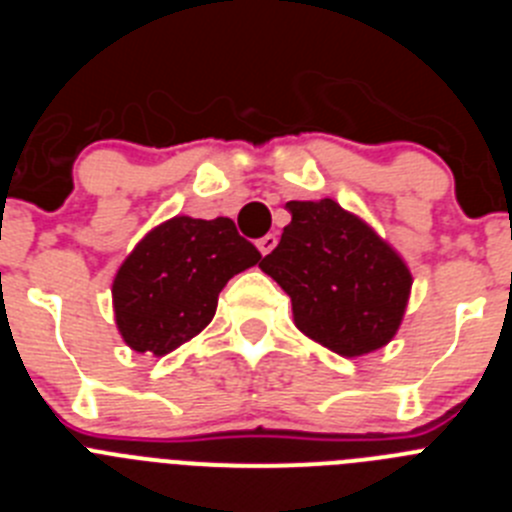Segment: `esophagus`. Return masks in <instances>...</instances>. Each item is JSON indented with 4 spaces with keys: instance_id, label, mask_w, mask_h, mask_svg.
Returning <instances> with one entry per match:
<instances>
[{
    "instance_id": "obj_1",
    "label": "esophagus",
    "mask_w": 512,
    "mask_h": 512,
    "mask_svg": "<svg viewBox=\"0 0 512 512\" xmlns=\"http://www.w3.org/2000/svg\"><path fill=\"white\" fill-rule=\"evenodd\" d=\"M274 246H277V235L274 233H269V235H264V238H259V251L264 253H271L274 251Z\"/></svg>"
}]
</instances>
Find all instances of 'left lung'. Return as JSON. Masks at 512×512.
Listing matches in <instances>:
<instances>
[{
  "mask_svg": "<svg viewBox=\"0 0 512 512\" xmlns=\"http://www.w3.org/2000/svg\"><path fill=\"white\" fill-rule=\"evenodd\" d=\"M292 223L261 261L292 300L295 325L341 356L395 338L413 277L400 253L338 202H287Z\"/></svg>",
  "mask_w": 512,
  "mask_h": 512,
  "instance_id": "1",
  "label": "left lung"
}]
</instances>
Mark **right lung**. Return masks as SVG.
Returning <instances> with one entry per match:
<instances>
[{"label": "right lung", "instance_id": "obj_1", "mask_svg": "<svg viewBox=\"0 0 512 512\" xmlns=\"http://www.w3.org/2000/svg\"><path fill=\"white\" fill-rule=\"evenodd\" d=\"M259 261L261 253L230 217H171L115 274L112 305L122 341L138 354H169L210 323L228 279Z\"/></svg>", "mask_w": 512, "mask_h": 512}]
</instances>
